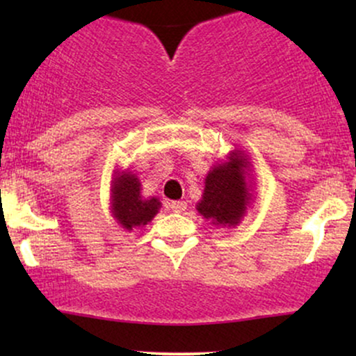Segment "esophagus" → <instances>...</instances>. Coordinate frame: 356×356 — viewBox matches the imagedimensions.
<instances>
[{
    "label": "esophagus",
    "instance_id": "34e87169",
    "mask_svg": "<svg viewBox=\"0 0 356 356\" xmlns=\"http://www.w3.org/2000/svg\"><path fill=\"white\" fill-rule=\"evenodd\" d=\"M169 206L172 207L174 212H184L187 209V202H184V201H174V202H170Z\"/></svg>",
    "mask_w": 356,
    "mask_h": 356
}]
</instances>
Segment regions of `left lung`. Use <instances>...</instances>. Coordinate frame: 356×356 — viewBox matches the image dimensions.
<instances>
[{"label":"left lung","instance_id":"8db88e82","mask_svg":"<svg viewBox=\"0 0 356 356\" xmlns=\"http://www.w3.org/2000/svg\"><path fill=\"white\" fill-rule=\"evenodd\" d=\"M195 209L212 226L236 227L252 202L251 159L246 150H231L226 161L211 167Z\"/></svg>","mask_w":356,"mask_h":356}]
</instances>
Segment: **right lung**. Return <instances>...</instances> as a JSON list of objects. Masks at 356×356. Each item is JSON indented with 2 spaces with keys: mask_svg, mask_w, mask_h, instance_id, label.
<instances>
[{
  "mask_svg": "<svg viewBox=\"0 0 356 356\" xmlns=\"http://www.w3.org/2000/svg\"><path fill=\"white\" fill-rule=\"evenodd\" d=\"M162 207L157 197H144L142 184L137 174L125 170H113L110 181V212L113 219L125 231L144 227L155 218Z\"/></svg>",
  "mask_w": 356,
  "mask_h": 356,
  "instance_id": "1",
  "label": "right lung"
}]
</instances>
